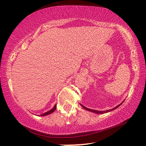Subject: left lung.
Wrapping results in <instances>:
<instances>
[{"label": "left lung", "mask_w": 146, "mask_h": 146, "mask_svg": "<svg viewBox=\"0 0 146 146\" xmlns=\"http://www.w3.org/2000/svg\"><path fill=\"white\" fill-rule=\"evenodd\" d=\"M123 103V102L121 103V104H120L119 105H118L117 106H116L115 108H113V109H111V110H106V111H97V110H91V109H89V108H86L85 106H84L83 105H82L80 104V106H82V107L84 109V110H87V111H91V112H93V113H97V114H103V113H108V112H110V111H113L114 110H115V109H117V108H118L119 107V106L122 104Z\"/></svg>", "instance_id": "left-lung-1"}]
</instances>
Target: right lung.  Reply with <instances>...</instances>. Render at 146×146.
I'll return each mask as SVG.
<instances>
[{"label":"right lung","mask_w":146,"mask_h":146,"mask_svg":"<svg viewBox=\"0 0 146 146\" xmlns=\"http://www.w3.org/2000/svg\"><path fill=\"white\" fill-rule=\"evenodd\" d=\"M56 104H55V106H54V107L51 109V110H50L49 111H47V112H46V113H43V114H42V115H40L39 116H42V117H43V116H46V115H49V114H51V113H53L54 111H55V110H56Z\"/></svg>","instance_id":"1"}]
</instances>
